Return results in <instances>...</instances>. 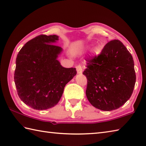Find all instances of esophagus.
Returning a JSON list of instances; mask_svg holds the SVG:
<instances>
[{
  "instance_id": "1",
  "label": "esophagus",
  "mask_w": 146,
  "mask_h": 146,
  "mask_svg": "<svg viewBox=\"0 0 146 146\" xmlns=\"http://www.w3.org/2000/svg\"><path fill=\"white\" fill-rule=\"evenodd\" d=\"M76 70H77V74H81L83 72L82 68L81 65H77V66L76 67Z\"/></svg>"
}]
</instances>
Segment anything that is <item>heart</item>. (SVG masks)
<instances>
[{
    "mask_svg": "<svg viewBox=\"0 0 146 146\" xmlns=\"http://www.w3.org/2000/svg\"><path fill=\"white\" fill-rule=\"evenodd\" d=\"M93 45L94 44H92V43L86 44V45L82 47V50L84 52L88 51V50H90L92 47L93 46ZM102 48L100 45H96L93 47V49H92V53H93V54L95 56H98L101 53H102Z\"/></svg>",
    "mask_w": 146,
    "mask_h": 146,
    "instance_id": "heart-1",
    "label": "heart"
}]
</instances>
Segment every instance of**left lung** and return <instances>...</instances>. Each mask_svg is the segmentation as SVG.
Instances as JSON below:
<instances>
[{"label": "left lung", "instance_id": "left-lung-1", "mask_svg": "<svg viewBox=\"0 0 146 146\" xmlns=\"http://www.w3.org/2000/svg\"><path fill=\"white\" fill-rule=\"evenodd\" d=\"M87 61L83 72L88 79L86 94L95 108L111 111L131 96L136 76L132 55L118 40L109 41L101 54Z\"/></svg>", "mask_w": 146, "mask_h": 146}]
</instances>
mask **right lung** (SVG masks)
<instances>
[{
	"instance_id": "right-lung-1",
	"label": "right lung",
	"mask_w": 146,
	"mask_h": 146,
	"mask_svg": "<svg viewBox=\"0 0 146 146\" xmlns=\"http://www.w3.org/2000/svg\"><path fill=\"white\" fill-rule=\"evenodd\" d=\"M58 40L57 35H40L28 41L17 55L14 82L17 94L33 109L55 106L65 85L77 74L76 68H65L58 60L63 52L54 45Z\"/></svg>"
}]
</instances>
